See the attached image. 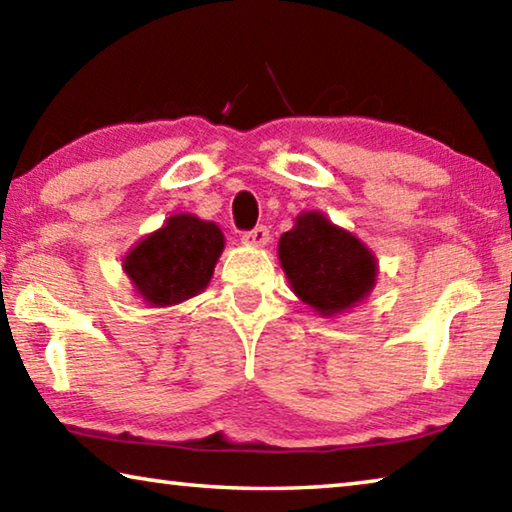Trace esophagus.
Listing matches in <instances>:
<instances>
[{"label": "esophagus", "mask_w": 512, "mask_h": 512, "mask_svg": "<svg viewBox=\"0 0 512 512\" xmlns=\"http://www.w3.org/2000/svg\"><path fill=\"white\" fill-rule=\"evenodd\" d=\"M241 241H244L246 246L262 248V246L268 244V228H266V225H257V228L244 232V237H241Z\"/></svg>", "instance_id": "34e87169"}]
</instances>
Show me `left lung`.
<instances>
[{"label": "left lung", "mask_w": 512, "mask_h": 512, "mask_svg": "<svg viewBox=\"0 0 512 512\" xmlns=\"http://www.w3.org/2000/svg\"><path fill=\"white\" fill-rule=\"evenodd\" d=\"M277 255L293 293L320 316L343 314L375 287V255L323 212H302L280 237Z\"/></svg>", "instance_id": "8db88e82"}]
</instances>
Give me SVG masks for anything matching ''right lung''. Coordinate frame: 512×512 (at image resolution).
<instances>
[{
  "label": "right lung",
  "mask_w": 512,
  "mask_h": 512,
  "mask_svg": "<svg viewBox=\"0 0 512 512\" xmlns=\"http://www.w3.org/2000/svg\"><path fill=\"white\" fill-rule=\"evenodd\" d=\"M223 232L194 214H173L128 250L124 271L144 302L169 307L201 293L223 253Z\"/></svg>",
  "instance_id": "right-lung-1"
}]
</instances>
